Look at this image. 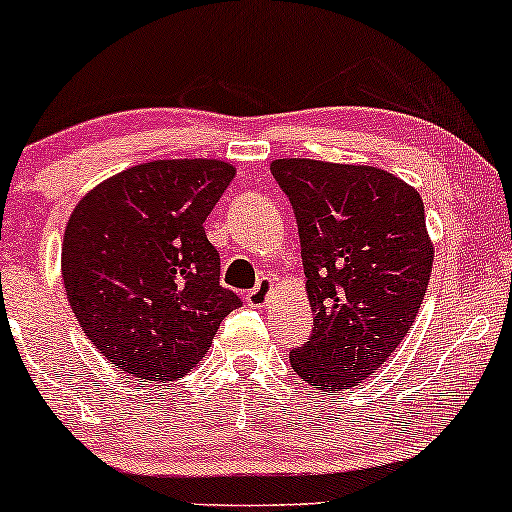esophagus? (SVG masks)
Instances as JSON below:
<instances>
[{"label":"esophagus","instance_id":"obj_1","mask_svg":"<svg viewBox=\"0 0 512 512\" xmlns=\"http://www.w3.org/2000/svg\"><path fill=\"white\" fill-rule=\"evenodd\" d=\"M272 289H275V282L268 280V277H263V280L256 284V289L247 294V303L251 308H265L272 298Z\"/></svg>","mask_w":512,"mask_h":512}]
</instances>
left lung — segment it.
I'll list each match as a JSON object with an SVG mask.
<instances>
[{"mask_svg": "<svg viewBox=\"0 0 512 512\" xmlns=\"http://www.w3.org/2000/svg\"><path fill=\"white\" fill-rule=\"evenodd\" d=\"M272 176L298 221L313 336L291 367L322 393L360 386L409 334L433 242L418 192L367 164L275 159Z\"/></svg>", "mask_w": 512, "mask_h": 512, "instance_id": "8db88e82", "label": "left lung"}]
</instances>
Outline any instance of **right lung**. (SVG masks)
<instances>
[{"label":"right lung","instance_id":"right-lung-1","mask_svg":"<svg viewBox=\"0 0 512 512\" xmlns=\"http://www.w3.org/2000/svg\"><path fill=\"white\" fill-rule=\"evenodd\" d=\"M232 178L235 167L221 159H157L79 199L63 237L65 294L115 369L183 378L242 305L218 282L221 258L204 232Z\"/></svg>","mask_w":512,"mask_h":512}]
</instances>
